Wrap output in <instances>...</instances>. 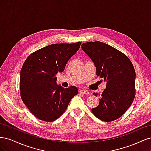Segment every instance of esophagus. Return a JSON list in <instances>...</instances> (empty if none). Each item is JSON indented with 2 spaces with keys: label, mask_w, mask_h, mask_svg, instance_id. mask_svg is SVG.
I'll return each mask as SVG.
<instances>
[{
  "label": "esophagus",
  "mask_w": 151,
  "mask_h": 151,
  "mask_svg": "<svg viewBox=\"0 0 151 151\" xmlns=\"http://www.w3.org/2000/svg\"><path fill=\"white\" fill-rule=\"evenodd\" d=\"M79 93L81 94H88L89 92L87 90H84V89H82L79 91Z\"/></svg>",
  "instance_id": "obj_1"
}]
</instances>
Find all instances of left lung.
I'll use <instances>...</instances> for the list:
<instances>
[{
    "instance_id": "8db88e82",
    "label": "left lung",
    "mask_w": 151,
    "mask_h": 151,
    "mask_svg": "<svg viewBox=\"0 0 151 151\" xmlns=\"http://www.w3.org/2000/svg\"><path fill=\"white\" fill-rule=\"evenodd\" d=\"M81 47L94 62L96 75L102 79L100 82L106 83L99 105L91 111L103 122L117 120L127 111L135 98L134 65L126 55L103 42H86Z\"/></svg>"
}]
</instances>
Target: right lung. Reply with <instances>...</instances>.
I'll return each mask as SVG.
<instances>
[{
	"instance_id": "1",
	"label": "right lung",
	"mask_w": 151,
	"mask_h": 151,
	"mask_svg": "<svg viewBox=\"0 0 151 151\" xmlns=\"http://www.w3.org/2000/svg\"><path fill=\"white\" fill-rule=\"evenodd\" d=\"M81 42L55 43L40 48L27 57L20 73L22 101L39 120L52 122L65 112L78 89L57 84L56 75L65 69L68 60L78 51Z\"/></svg>"
}]
</instances>
